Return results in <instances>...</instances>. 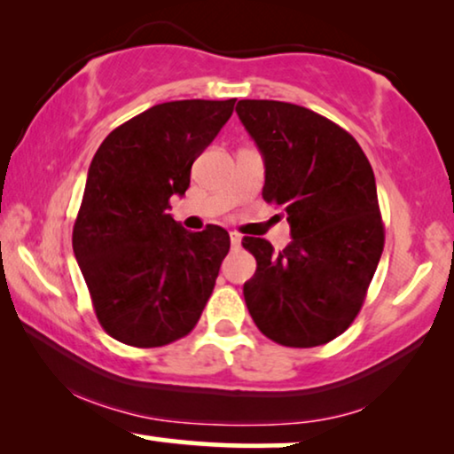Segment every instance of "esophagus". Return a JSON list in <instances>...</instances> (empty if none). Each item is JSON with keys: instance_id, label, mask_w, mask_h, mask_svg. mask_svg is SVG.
<instances>
[{"instance_id": "1", "label": "esophagus", "mask_w": 454, "mask_h": 454, "mask_svg": "<svg viewBox=\"0 0 454 454\" xmlns=\"http://www.w3.org/2000/svg\"><path fill=\"white\" fill-rule=\"evenodd\" d=\"M240 240H243V237H240L239 232H231V245L237 249V247H240Z\"/></svg>"}]
</instances>
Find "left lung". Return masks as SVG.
Returning <instances> with one entry per match:
<instances>
[{
	"label": "left lung",
	"instance_id": "obj_1",
	"mask_svg": "<svg viewBox=\"0 0 454 454\" xmlns=\"http://www.w3.org/2000/svg\"><path fill=\"white\" fill-rule=\"evenodd\" d=\"M237 114L263 155L262 195L286 211L293 234L282 251L243 239L257 262L247 309L270 340L319 347L357 317L382 257L373 170L347 130L307 107L243 99Z\"/></svg>",
	"mask_w": 454,
	"mask_h": 454
}]
</instances>
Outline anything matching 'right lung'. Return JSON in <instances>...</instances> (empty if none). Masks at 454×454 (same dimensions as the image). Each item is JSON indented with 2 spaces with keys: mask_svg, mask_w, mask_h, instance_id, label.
<instances>
[{
  "mask_svg": "<svg viewBox=\"0 0 454 454\" xmlns=\"http://www.w3.org/2000/svg\"><path fill=\"white\" fill-rule=\"evenodd\" d=\"M234 101L184 99L149 107L114 129L90 161L72 249L101 328L138 348L189 334L231 249L220 226L184 231L168 214L191 166Z\"/></svg>",
  "mask_w": 454,
  "mask_h": 454,
  "instance_id": "right-lung-1",
  "label": "right lung"
}]
</instances>
